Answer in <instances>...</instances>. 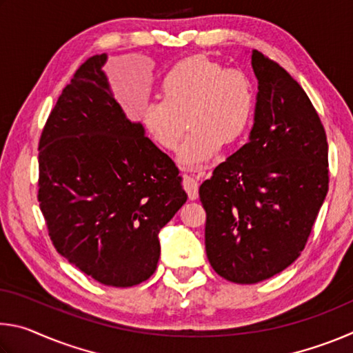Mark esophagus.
<instances>
[{
  "label": "esophagus",
  "mask_w": 353,
  "mask_h": 353,
  "mask_svg": "<svg viewBox=\"0 0 353 353\" xmlns=\"http://www.w3.org/2000/svg\"><path fill=\"white\" fill-rule=\"evenodd\" d=\"M183 190L185 193L188 194V199L194 201L196 198H198V181H196L194 177L191 176H183Z\"/></svg>",
  "instance_id": "esophagus-1"
}]
</instances>
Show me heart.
Masks as SVG:
<instances>
[{"label":"heart","mask_w":353,"mask_h":353,"mask_svg":"<svg viewBox=\"0 0 353 353\" xmlns=\"http://www.w3.org/2000/svg\"><path fill=\"white\" fill-rule=\"evenodd\" d=\"M160 103H148L140 124L148 139L165 151H179V162L188 170H202L216 157L221 146L241 139L252 119L255 93L246 73L225 68L216 61L193 56L177 62L162 77Z\"/></svg>","instance_id":"1"}]
</instances>
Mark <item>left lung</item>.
Here are the masks:
<instances>
[{"instance_id":"left-lung-1","label":"left lung","mask_w":353,"mask_h":353,"mask_svg":"<svg viewBox=\"0 0 353 353\" xmlns=\"http://www.w3.org/2000/svg\"><path fill=\"white\" fill-rule=\"evenodd\" d=\"M252 68L259 94L249 141L199 188L208 261L234 283H259L288 268L328 191L327 135L312 101L256 50Z\"/></svg>"}]
</instances>
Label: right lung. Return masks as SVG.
Segmentation results:
<instances>
[{
    "instance_id": "obj_1",
    "label": "right lung",
    "mask_w": 353,
    "mask_h": 353,
    "mask_svg": "<svg viewBox=\"0 0 353 353\" xmlns=\"http://www.w3.org/2000/svg\"><path fill=\"white\" fill-rule=\"evenodd\" d=\"M88 57L62 90L39 141L40 210L59 254L97 282L152 276L159 232L187 194L172 160L130 123Z\"/></svg>"
}]
</instances>
